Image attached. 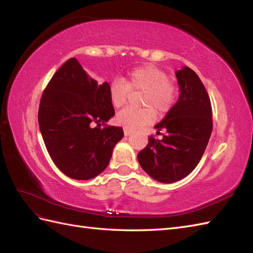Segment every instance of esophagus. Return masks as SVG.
Masks as SVG:
<instances>
[{
	"label": "esophagus",
	"mask_w": 253,
	"mask_h": 253,
	"mask_svg": "<svg viewBox=\"0 0 253 253\" xmlns=\"http://www.w3.org/2000/svg\"><path fill=\"white\" fill-rule=\"evenodd\" d=\"M124 132H125V135H126V136H129V135H131V134L133 133L132 129L126 128V127H125V128H124Z\"/></svg>",
	"instance_id": "1"
}]
</instances>
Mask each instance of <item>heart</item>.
<instances>
[{"label":"heart","mask_w":253,"mask_h":253,"mask_svg":"<svg viewBox=\"0 0 253 253\" xmlns=\"http://www.w3.org/2000/svg\"><path fill=\"white\" fill-rule=\"evenodd\" d=\"M129 90H143L141 104L148 108L121 110L116 121L122 126L136 129L147 126L154 120L155 112H169L175 102L176 88L169 81L166 72L154 65H144L131 71L125 81L115 80L109 87L110 101L114 108H121L127 101Z\"/></svg>","instance_id":"obj_1"}]
</instances>
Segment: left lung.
Instances as JSON below:
<instances>
[{
	"label": "left lung",
	"instance_id": "8db88e82",
	"mask_svg": "<svg viewBox=\"0 0 253 253\" xmlns=\"http://www.w3.org/2000/svg\"><path fill=\"white\" fill-rule=\"evenodd\" d=\"M178 100L154 127L167 131L162 140L150 137L139 152L138 163L153 179L172 183L185 178L202 159L212 132V109L208 93L188 66L175 73Z\"/></svg>",
	"mask_w": 253,
	"mask_h": 253
}]
</instances>
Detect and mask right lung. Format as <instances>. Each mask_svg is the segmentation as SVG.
I'll list each match as a JSON object with an SVG mask.
<instances>
[{
  "instance_id": "right-lung-1",
  "label": "right lung",
  "mask_w": 253,
  "mask_h": 253,
  "mask_svg": "<svg viewBox=\"0 0 253 253\" xmlns=\"http://www.w3.org/2000/svg\"><path fill=\"white\" fill-rule=\"evenodd\" d=\"M109 87L71 58L42 94L38 120L45 147L59 170L73 179L87 180L103 172L124 137L120 126L100 127L115 115Z\"/></svg>"
}]
</instances>
